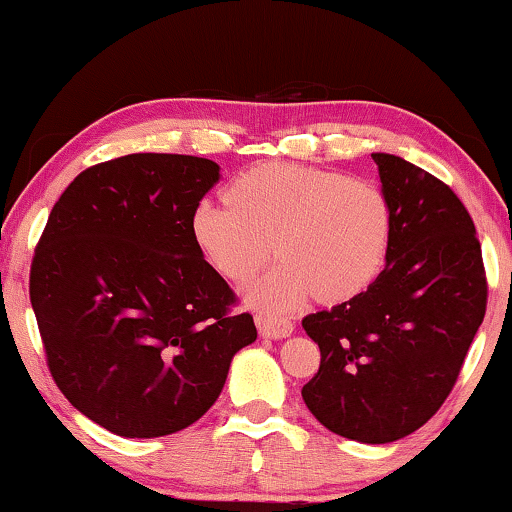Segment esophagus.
<instances>
[{
    "label": "esophagus",
    "instance_id": "esophagus-1",
    "mask_svg": "<svg viewBox=\"0 0 512 512\" xmlns=\"http://www.w3.org/2000/svg\"><path fill=\"white\" fill-rule=\"evenodd\" d=\"M256 326H258V331H261V335H265V338H272V340L289 338V335L293 333V324L289 319L270 317V314H258Z\"/></svg>",
    "mask_w": 512,
    "mask_h": 512
}]
</instances>
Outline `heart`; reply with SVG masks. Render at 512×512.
<instances>
[{
    "label": "heart",
    "mask_w": 512,
    "mask_h": 512,
    "mask_svg": "<svg viewBox=\"0 0 512 512\" xmlns=\"http://www.w3.org/2000/svg\"><path fill=\"white\" fill-rule=\"evenodd\" d=\"M223 202L226 209L207 202L193 209V244L233 286H247L272 251L279 265L247 293L258 310L291 312L312 293L321 303H345L387 263L391 207L368 179L263 163L237 174Z\"/></svg>",
    "instance_id": "1"
}]
</instances>
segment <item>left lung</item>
I'll return each instance as SVG.
<instances>
[{
    "label": "left lung",
    "instance_id": "obj_1",
    "mask_svg": "<svg viewBox=\"0 0 512 512\" xmlns=\"http://www.w3.org/2000/svg\"><path fill=\"white\" fill-rule=\"evenodd\" d=\"M373 160L391 207L387 265L356 298L303 319L321 352L303 401L328 431L382 445L417 431L450 396L485 319L487 279L452 188L391 153Z\"/></svg>",
    "mask_w": 512,
    "mask_h": 512
}]
</instances>
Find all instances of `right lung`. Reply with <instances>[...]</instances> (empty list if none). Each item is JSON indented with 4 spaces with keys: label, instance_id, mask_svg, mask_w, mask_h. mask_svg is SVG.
<instances>
[{
    "label": "right lung",
    "instance_id": "right-lung-1",
    "mask_svg": "<svg viewBox=\"0 0 512 512\" xmlns=\"http://www.w3.org/2000/svg\"><path fill=\"white\" fill-rule=\"evenodd\" d=\"M214 160L130 153L81 172L34 251L30 300L55 384L123 438L170 436L205 415L251 314L205 263L191 214L219 181Z\"/></svg>",
    "mask_w": 512,
    "mask_h": 512
}]
</instances>
